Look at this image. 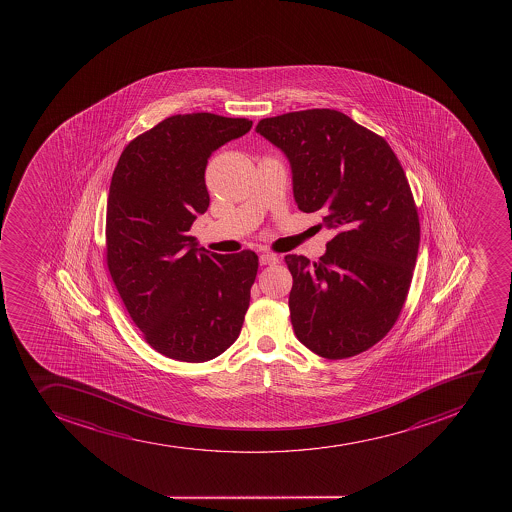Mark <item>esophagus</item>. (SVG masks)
Masks as SVG:
<instances>
[{"label":"esophagus","instance_id":"34e87169","mask_svg":"<svg viewBox=\"0 0 512 512\" xmlns=\"http://www.w3.org/2000/svg\"><path fill=\"white\" fill-rule=\"evenodd\" d=\"M279 262V257L274 253L265 252L260 255V265H275Z\"/></svg>","mask_w":512,"mask_h":512}]
</instances>
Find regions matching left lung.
<instances>
[{
	"mask_svg": "<svg viewBox=\"0 0 512 512\" xmlns=\"http://www.w3.org/2000/svg\"><path fill=\"white\" fill-rule=\"evenodd\" d=\"M255 132L292 168L297 207L322 213L335 237L317 262L287 255L297 339L347 359L384 339L404 307L420 225L400 162L384 138L329 108L260 120Z\"/></svg>",
	"mask_w": 512,
	"mask_h": 512,
	"instance_id": "left-lung-1",
	"label": "left lung"
}]
</instances>
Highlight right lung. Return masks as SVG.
Masks as SVG:
<instances>
[{"mask_svg":"<svg viewBox=\"0 0 512 512\" xmlns=\"http://www.w3.org/2000/svg\"><path fill=\"white\" fill-rule=\"evenodd\" d=\"M250 128L247 118L175 115L128 143L113 172L108 270L145 340L170 359H215L242 330L259 257L207 252L188 230L210 203L208 158Z\"/></svg>","mask_w":512,"mask_h":512,"instance_id":"1","label":"right lung"}]
</instances>
